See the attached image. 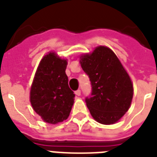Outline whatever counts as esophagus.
<instances>
[{
  "label": "esophagus",
  "mask_w": 157,
  "mask_h": 157,
  "mask_svg": "<svg viewBox=\"0 0 157 157\" xmlns=\"http://www.w3.org/2000/svg\"><path fill=\"white\" fill-rule=\"evenodd\" d=\"M75 94H76V95L77 96L81 95V90H77L76 91H75Z\"/></svg>",
  "instance_id": "obj_1"
}]
</instances>
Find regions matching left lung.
Masks as SVG:
<instances>
[{"label":"left lung","instance_id":"8db88e82","mask_svg":"<svg viewBox=\"0 0 157 157\" xmlns=\"http://www.w3.org/2000/svg\"><path fill=\"white\" fill-rule=\"evenodd\" d=\"M81 59L92 87L90 96L86 98L91 116L101 124H114L131 103L134 90L129 75L117 55L105 46H98Z\"/></svg>","mask_w":157,"mask_h":157}]
</instances>
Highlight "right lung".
I'll list each match as a JSON object with an SVG mask.
<instances>
[{"label":"right lung","mask_w":157,"mask_h":157,"mask_svg":"<svg viewBox=\"0 0 157 157\" xmlns=\"http://www.w3.org/2000/svg\"><path fill=\"white\" fill-rule=\"evenodd\" d=\"M67 60L54 53L46 54L37 67L31 87L33 109L50 124L63 121L69 117L75 94L68 86Z\"/></svg>","instance_id":"obj_1"}]
</instances>
